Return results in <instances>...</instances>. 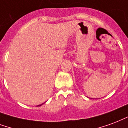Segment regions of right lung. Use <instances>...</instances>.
<instances>
[{
  "label": "right lung",
  "mask_w": 128,
  "mask_h": 128,
  "mask_svg": "<svg viewBox=\"0 0 128 128\" xmlns=\"http://www.w3.org/2000/svg\"><path fill=\"white\" fill-rule=\"evenodd\" d=\"M42 104H39V105H38V106H41V105H42Z\"/></svg>",
  "instance_id": "obj_1"
}]
</instances>
